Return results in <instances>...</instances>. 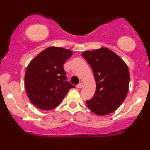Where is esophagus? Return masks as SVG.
I'll return each mask as SVG.
<instances>
[{
    "mask_svg": "<svg viewBox=\"0 0 150 150\" xmlns=\"http://www.w3.org/2000/svg\"><path fill=\"white\" fill-rule=\"evenodd\" d=\"M82 87H83V83H82V82H80V83H79L78 85H77V88H79V89L82 88Z\"/></svg>",
    "mask_w": 150,
    "mask_h": 150,
    "instance_id": "34e87169",
    "label": "esophagus"
}]
</instances>
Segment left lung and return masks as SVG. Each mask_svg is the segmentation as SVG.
Listing matches in <instances>:
<instances>
[{
	"label": "left lung",
	"mask_w": 150,
	"mask_h": 150,
	"mask_svg": "<svg viewBox=\"0 0 150 150\" xmlns=\"http://www.w3.org/2000/svg\"><path fill=\"white\" fill-rule=\"evenodd\" d=\"M82 56L92 67L96 82L94 95L87 105L97 116L115 111L126 97L130 83L128 65L107 48L84 51Z\"/></svg>",
	"instance_id": "8db88e82"
}]
</instances>
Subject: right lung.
Segmentation results:
<instances>
[{
    "instance_id": "obj_1",
    "label": "right lung",
    "mask_w": 150,
    "mask_h": 150,
    "mask_svg": "<svg viewBox=\"0 0 150 150\" xmlns=\"http://www.w3.org/2000/svg\"><path fill=\"white\" fill-rule=\"evenodd\" d=\"M73 55L70 50L51 46L34 57L27 65L25 86L27 96L36 107L52 110L75 86L66 80L65 62Z\"/></svg>"
}]
</instances>
